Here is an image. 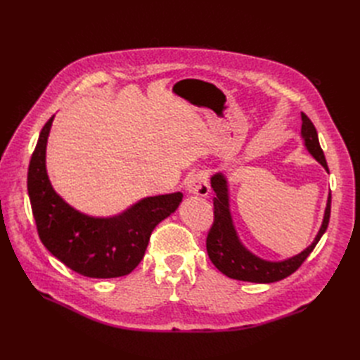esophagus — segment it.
I'll list each match as a JSON object with an SVG mask.
<instances>
[{
  "mask_svg": "<svg viewBox=\"0 0 360 360\" xmlns=\"http://www.w3.org/2000/svg\"><path fill=\"white\" fill-rule=\"evenodd\" d=\"M185 190L190 195L207 197L210 193L209 181H207V176L202 172L193 174L185 182Z\"/></svg>",
  "mask_w": 360,
  "mask_h": 360,
  "instance_id": "obj_1",
  "label": "esophagus"
}]
</instances>
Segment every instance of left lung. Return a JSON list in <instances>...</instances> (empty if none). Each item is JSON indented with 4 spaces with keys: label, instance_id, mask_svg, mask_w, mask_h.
<instances>
[{
    "label": "left lung",
    "instance_id": "left-lung-1",
    "mask_svg": "<svg viewBox=\"0 0 360 360\" xmlns=\"http://www.w3.org/2000/svg\"><path fill=\"white\" fill-rule=\"evenodd\" d=\"M300 137L304 140L308 153L327 170V174H330L324 151L319 146L316 129L304 112H302ZM210 184L216 197L213 198L214 223L209 236H207V254H209L216 269L231 278L251 283H274L286 278L300 267V264L308 258L321 236L327 231L331 213V193L327 197L323 223H321V228L308 248L281 261L264 259L245 247L236 232L231 212L228 178L223 172H217L210 178Z\"/></svg>",
    "mask_w": 360,
    "mask_h": 360
}]
</instances>
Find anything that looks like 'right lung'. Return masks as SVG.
<instances>
[{"mask_svg":"<svg viewBox=\"0 0 360 360\" xmlns=\"http://www.w3.org/2000/svg\"><path fill=\"white\" fill-rule=\"evenodd\" d=\"M53 118L41 131L27 172L37 233L45 248L75 273L91 278L127 276L143 259L151 232L178 209L184 195L146 197L110 217L74 209L53 190L48 176L46 144Z\"/></svg>","mask_w":360,"mask_h":360,"instance_id":"add662e5","label":"right lung"}]
</instances>
